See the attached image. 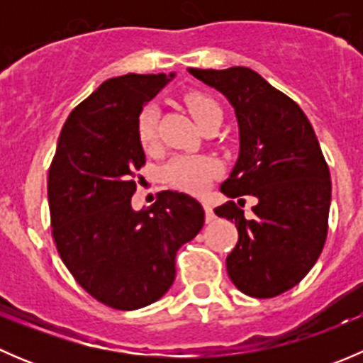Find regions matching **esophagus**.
<instances>
[{
	"label": "esophagus",
	"mask_w": 363,
	"mask_h": 363,
	"mask_svg": "<svg viewBox=\"0 0 363 363\" xmlns=\"http://www.w3.org/2000/svg\"><path fill=\"white\" fill-rule=\"evenodd\" d=\"M203 211H205V221L211 223L212 219H214V211H212L211 203H208V202H203Z\"/></svg>",
	"instance_id": "1"
}]
</instances>
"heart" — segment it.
<instances>
[{
  "mask_svg": "<svg viewBox=\"0 0 363 363\" xmlns=\"http://www.w3.org/2000/svg\"><path fill=\"white\" fill-rule=\"evenodd\" d=\"M184 104L200 128H203L214 117H221L219 105L203 93H188L184 96ZM158 123L160 112L156 105H145L138 113L137 138L144 151H152L158 145ZM218 174V161L208 156L181 155L172 158L163 167V177L168 184L195 195L202 193Z\"/></svg>",
  "mask_w": 363,
  "mask_h": 363,
  "instance_id": "1",
  "label": "heart"
}]
</instances>
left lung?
I'll return each mask as SVG.
<instances>
[{"mask_svg": "<svg viewBox=\"0 0 363 363\" xmlns=\"http://www.w3.org/2000/svg\"><path fill=\"white\" fill-rule=\"evenodd\" d=\"M233 105L240 155L221 191L233 200L214 208L235 221L239 240L226 270L242 294L272 298L306 277L328 233L332 182L320 142L302 108L246 67L189 68ZM252 196L247 218L239 204Z\"/></svg>", "mask_w": 363, "mask_h": 363, "instance_id": "8db88e82", "label": "left lung"}]
</instances>
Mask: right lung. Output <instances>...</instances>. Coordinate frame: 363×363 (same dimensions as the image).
<instances>
[{"label":"right lung","mask_w":363,"mask_h":363,"mask_svg":"<svg viewBox=\"0 0 363 363\" xmlns=\"http://www.w3.org/2000/svg\"><path fill=\"white\" fill-rule=\"evenodd\" d=\"M167 80L164 73L105 80L69 112L49 167L57 252L87 294L117 311L140 309L167 294L179 247L203 226L202 205L170 189L145 211L131 208L145 164L138 113Z\"/></svg>","instance_id":"right-lung-1"}]
</instances>
